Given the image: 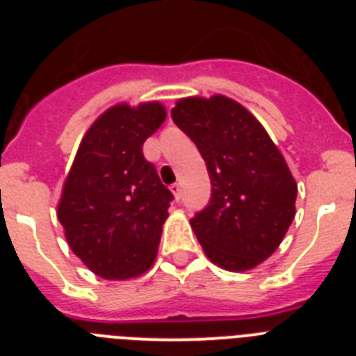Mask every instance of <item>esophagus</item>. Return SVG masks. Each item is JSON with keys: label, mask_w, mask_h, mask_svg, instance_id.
<instances>
[{"label": "esophagus", "mask_w": 356, "mask_h": 356, "mask_svg": "<svg viewBox=\"0 0 356 356\" xmlns=\"http://www.w3.org/2000/svg\"><path fill=\"white\" fill-rule=\"evenodd\" d=\"M169 188H171V193H172V196H175V200H180V197H181V185L180 184H172Z\"/></svg>", "instance_id": "1"}]
</instances>
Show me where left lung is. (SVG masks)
Here are the masks:
<instances>
[{
    "instance_id": "8db88e82",
    "label": "left lung",
    "mask_w": 356,
    "mask_h": 356,
    "mask_svg": "<svg viewBox=\"0 0 356 356\" xmlns=\"http://www.w3.org/2000/svg\"><path fill=\"white\" fill-rule=\"evenodd\" d=\"M207 162L212 200L191 219L207 259L254 269L278 250L296 216L298 184L282 151L246 106L222 94L188 96L171 110Z\"/></svg>"
}]
</instances>
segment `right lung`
<instances>
[{"label":"right lung","instance_id":"obj_1","mask_svg":"<svg viewBox=\"0 0 356 356\" xmlns=\"http://www.w3.org/2000/svg\"><path fill=\"white\" fill-rule=\"evenodd\" d=\"M160 102L118 103L85 131L56 205L69 248L105 280L139 278L155 264L172 194L143 144L165 121Z\"/></svg>","mask_w":356,"mask_h":356}]
</instances>
